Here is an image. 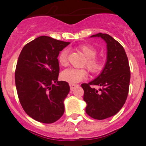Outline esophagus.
Masks as SVG:
<instances>
[{"mask_svg": "<svg viewBox=\"0 0 146 146\" xmlns=\"http://www.w3.org/2000/svg\"><path fill=\"white\" fill-rule=\"evenodd\" d=\"M77 86H78V85H76V84H70V90H74Z\"/></svg>", "mask_w": 146, "mask_h": 146, "instance_id": "obj_1", "label": "esophagus"}]
</instances>
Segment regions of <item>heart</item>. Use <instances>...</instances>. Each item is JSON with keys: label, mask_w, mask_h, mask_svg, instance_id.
Wrapping results in <instances>:
<instances>
[{"label": "heart", "mask_w": 146, "mask_h": 146, "mask_svg": "<svg viewBox=\"0 0 146 146\" xmlns=\"http://www.w3.org/2000/svg\"><path fill=\"white\" fill-rule=\"evenodd\" d=\"M82 51L86 58L84 62L85 67L92 73H97L102 69L103 64L100 59L95 57L97 51L95 48L90 45H82L80 46ZM68 49L64 48L60 52L58 57V61L60 65L66 66L68 63ZM88 74L85 69H77L70 68L65 69L61 73V78L64 81L70 84H76L81 80L86 79Z\"/></svg>", "instance_id": "b5f03b06"}]
</instances>
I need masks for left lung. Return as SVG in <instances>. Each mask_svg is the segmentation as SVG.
Returning <instances> with one entry per match:
<instances>
[{
    "instance_id": "obj_1",
    "label": "left lung",
    "mask_w": 146,
    "mask_h": 146,
    "mask_svg": "<svg viewBox=\"0 0 146 146\" xmlns=\"http://www.w3.org/2000/svg\"><path fill=\"white\" fill-rule=\"evenodd\" d=\"M90 37H101L107 44V61L101 73L93 80L81 85L85 111L92 118L102 120L119 112L127 98L131 73L123 47L107 34L98 33ZM98 85V90L92 88Z\"/></svg>"
}]
</instances>
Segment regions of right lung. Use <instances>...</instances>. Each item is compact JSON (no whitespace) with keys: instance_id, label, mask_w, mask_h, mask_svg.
<instances>
[{"instance_id":"add662e5","label":"right lung","mask_w":146,"mask_h":146,"mask_svg":"<svg viewBox=\"0 0 146 146\" xmlns=\"http://www.w3.org/2000/svg\"><path fill=\"white\" fill-rule=\"evenodd\" d=\"M70 42L41 36L23 47L15 73L19 100L26 113L35 120L51 123L64 113V101L70 87L58 81V56Z\"/></svg>"}]
</instances>
